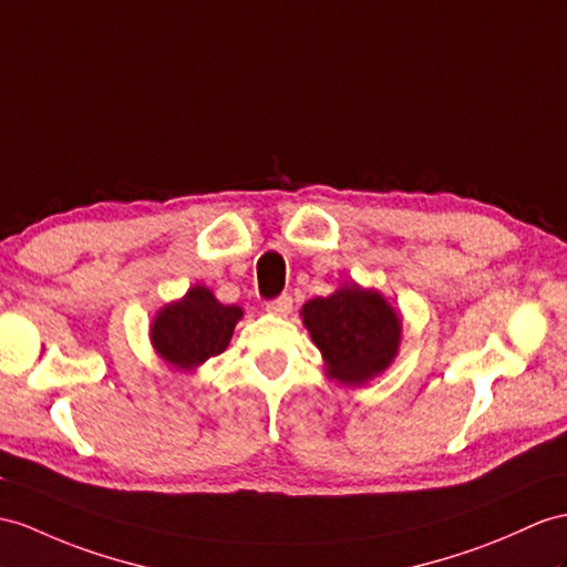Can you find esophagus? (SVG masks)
<instances>
[{
    "instance_id": "1",
    "label": "esophagus",
    "mask_w": 567,
    "mask_h": 567,
    "mask_svg": "<svg viewBox=\"0 0 567 567\" xmlns=\"http://www.w3.org/2000/svg\"><path fill=\"white\" fill-rule=\"evenodd\" d=\"M291 310H293V298L291 296H281V298L267 302V312H271L276 317H286Z\"/></svg>"
}]
</instances>
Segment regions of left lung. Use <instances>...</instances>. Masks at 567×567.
<instances>
[{
    "label": "left lung",
    "mask_w": 567,
    "mask_h": 567,
    "mask_svg": "<svg viewBox=\"0 0 567 567\" xmlns=\"http://www.w3.org/2000/svg\"><path fill=\"white\" fill-rule=\"evenodd\" d=\"M300 315L324 355L327 375L343 384H361L378 375L399 349L402 322L375 291L339 288L329 298L308 300Z\"/></svg>",
    "instance_id": "obj_1"
}]
</instances>
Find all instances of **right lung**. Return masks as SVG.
<instances>
[{
	"label": "right lung",
	"instance_id": "obj_1",
	"mask_svg": "<svg viewBox=\"0 0 567 567\" xmlns=\"http://www.w3.org/2000/svg\"><path fill=\"white\" fill-rule=\"evenodd\" d=\"M240 317V308L220 306L209 288L195 286L183 300L158 312L151 339L165 361L189 370L226 351Z\"/></svg>",
	"mask_w": 567,
	"mask_h": 567
}]
</instances>
